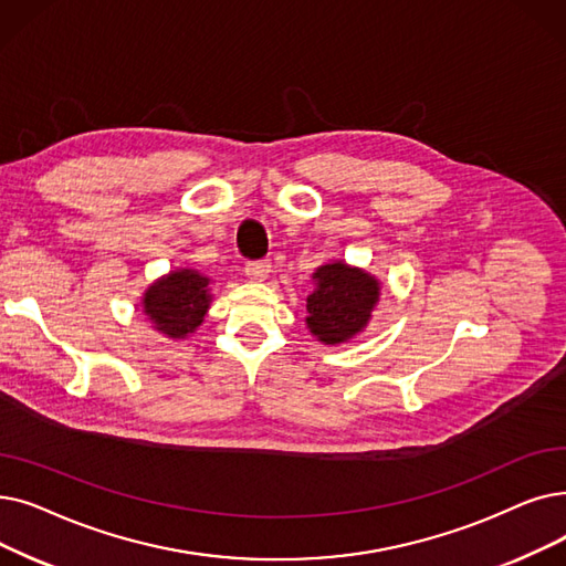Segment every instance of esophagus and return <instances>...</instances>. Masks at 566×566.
Instances as JSON below:
<instances>
[{
	"label": "esophagus",
	"instance_id": "34e87169",
	"mask_svg": "<svg viewBox=\"0 0 566 566\" xmlns=\"http://www.w3.org/2000/svg\"><path fill=\"white\" fill-rule=\"evenodd\" d=\"M244 273H248L250 280L254 282H263L270 273V263L263 259V261H250L248 265H244Z\"/></svg>",
	"mask_w": 566,
	"mask_h": 566
}]
</instances>
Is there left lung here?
I'll use <instances>...</instances> for the list:
<instances>
[{
    "instance_id": "obj_1",
    "label": "left lung",
    "mask_w": 566,
    "mask_h": 566,
    "mask_svg": "<svg viewBox=\"0 0 566 566\" xmlns=\"http://www.w3.org/2000/svg\"><path fill=\"white\" fill-rule=\"evenodd\" d=\"M316 289L307 298V326L326 344H339L360 333L379 301L373 275L347 263H326L314 273Z\"/></svg>"
}]
</instances>
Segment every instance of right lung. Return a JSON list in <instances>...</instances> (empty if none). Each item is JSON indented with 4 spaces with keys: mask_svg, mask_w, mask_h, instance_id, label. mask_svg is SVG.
Instances as JSON below:
<instances>
[{
    "mask_svg": "<svg viewBox=\"0 0 566 566\" xmlns=\"http://www.w3.org/2000/svg\"><path fill=\"white\" fill-rule=\"evenodd\" d=\"M210 305L208 277L196 270H178L145 291L143 310L157 331L180 339L201 326Z\"/></svg>",
    "mask_w": 566,
    "mask_h": 566,
    "instance_id": "obj_1",
    "label": "right lung"
}]
</instances>
